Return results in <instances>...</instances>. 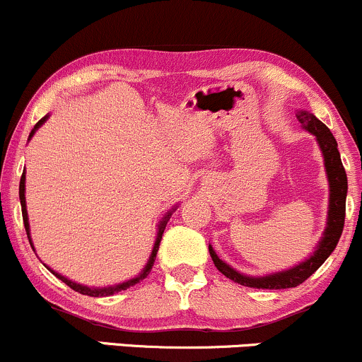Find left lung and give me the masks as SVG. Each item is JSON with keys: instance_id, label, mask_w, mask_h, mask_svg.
I'll use <instances>...</instances> for the list:
<instances>
[{"instance_id": "8db88e82", "label": "left lung", "mask_w": 362, "mask_h": 362, "mask_svg": "<svg viewBox=\"0 0 362 362\" xmlns=\"http://www.w3.org/2000/svg\"><path fill=\"white\" fill-rule=\"evenodd\" d=\"M296 119L303 124L305 130H309L317 140L319 147H321L322 158H325V168L328 175L329 182V204H328V222H326L325 234H322L321 241H319L317 248L314 253L307 258L302 264L295 265V267L288 269V271L269 274V276H245V274L234 271L230 265L222 262L211 245L208 246L211 255V260L215 267L226 277L234 281V283L243 284L248 288H257V290H286V288H295L302 284L303 281L321 267L326 262V258L333 253L337 248L338 239H340L341 230H344L345 222V199H347V173H345L344 165H341L340 152H338V144L334 140L333 133L325 123L317 119L314 114L307 111H298Z\"/></svg>"}]
</instances>
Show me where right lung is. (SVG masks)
I'll list each match as a JSON object with an SVG mask.
<instances>
[{"label": "right lung", "mask_w": 362, "mask_h": 362, "mask_svg": "<svg viewBox=\"0 0 362 362\" xmlns=\"http://www.w3.org/2000/svg\"><path fill=\"white\" fill-rule=\"evenodd\" d=\"M47 119H48V116H45L43 119H40V121H37V123H36V127H34V130L30 132L29 139H30V136L34 135V132H36L37 128H40L41 124H43L45 121H47ZM18 197H21V206H22V218H24V227H25V232H28L29 243H30V246H33V239H30V234H29L30 230H29L28 208H25V171H24V173H22V177H21V185H18ZM173 210H175V208H173ZM173 210H171V211H173ZM171 211L166 213V215H165V218H163L161 222H159V229H158V235H156L154 248H152V253H151V257H149V262H147V265H146V267H144V271L140 272V276L133 277V279L127 281V283H121V284H116V286H107V288H88V286H83V284H78V283H74V281L67 279V277L60 276L59 272L52 271L50 267H47V269H48V271H52V274H55V276L59 277V279L62 281V283H66L67 286L72 288V290H74V291L81 293V295H88V296H109V295H114V293H117V291H123V290H127V288H130V286H133V284H136V283H140V281H142V279H146V277H147V274L151 272L152 265H154V260H156V255H158V250H159V243H161V238H163V232H165V227H166V223H168V220H170V216H171ZM33 250H34V246H33Z\"/></svg>", "instance_id": "obj_1"}]
</instances>
